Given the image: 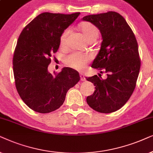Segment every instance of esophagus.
I'll list each match as a JSON object with an SVG mask.
<instances>
[{
  "label": "esophagus",
  "mask_w": 153,
  "mask_h": 153,
  "mask_svg": "<svg viewBox=\"0 0 153 153\" xmlns=\"http://www.w3.org/2000/svg\"><path fill=\"white\" fill-rule=\"evenodd\" d=\"M80 80L81 81H85V80H86V78H85V77L82 74H80Z\"/></svg>",
  "instance_id": "1"
}]
</instances>
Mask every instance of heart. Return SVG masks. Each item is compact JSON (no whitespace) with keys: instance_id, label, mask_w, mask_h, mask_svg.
<instances>
[{"instance_id":"1","label":"heart","mask_w":153,"mask_h":153,"mask_svg":"<svg viewBox=\"0 0 153 153\" xmlns=\"http://www.w3.org/2000/svg\"><path fill=\"white\" fill-rule=\"evenodd\" d=\"M79 27H80V31L82 33L83 36L87 41H89V40L95 41L99 37V30L94 24L90 22H83ZM69 32H70L69 28H66L62 32L60 36L61 47H64L66 45ZM89 61H90V56L88 54L77 52L71 53L64 59V63L67 66L78 71L84 69Z\"/></svg>"}]
</instances>
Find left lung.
<instances>
[{
	"label": "left lung",
	"mask_w": 153,
	"mask_h": 153,
	"mask_svg": "<svg viewBox=\"0 0 153 153\" xmlns=\"http://www.w3.org/2000/svg\"><path fill=\"white\" fill-rule=\"evenodd\" d=\"M82 20L100 30L103 41L91 67L107 74L106 79L86 77L96 89L87 103L99 113H113L127 102L136 87L140 68L137 40L126 20L115 12L87 15Z\"/></svg>",
	"instance_id": "1"
}]
</instances>
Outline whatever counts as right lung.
<instances>
[{
  "instance_id": "right-lung-1",
  "label": "right lung",
  "mask_w": 153,
  "mask_h": 153,
  "mask_svg": "<svg viewBox=\"0 0 153 153\" xmlns=\"http://www.w3.org/2000/svg\"><path fill=\"white\" fill-rule=\"evenodd\" d=\"M80 14L41 13L19 36L13 59L15 86L33 111L48 113L58 109L68 89L80 80L78 71L68 67L54 75L48 71L52 54L59 48L62 32Z\"/></svg>"
}]
</instances>
